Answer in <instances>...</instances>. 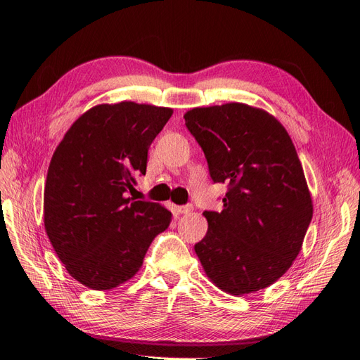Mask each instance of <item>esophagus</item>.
Returning <instances> with one entry per match:
<instances>
[{
  "instance_id": "1",
  "label": "esophagus",
  "mask_w": 360,
  "mask_h": 360,
  "mask_svg": "<svg viewBox=\"0 0 360 360\" xmlns=\"http://www.w3.org/2000/svg\"><path fill=\"white\" fill-rule=\"evenodd\" d=\"M193 211V205H182V207H178L179 214H190Z\"/></svg>"
}]
</instances>
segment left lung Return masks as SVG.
<instances>
[{"instance_id": "1", "label": "left lung", "mask_w": 360, "mask_h": 360, "mask_svg": "<svg viewBox=\"0 0 360 360\" xmlns=\"http://www.w3.org/2000/svg\"><path fill=\"white\" fill-rule=\"evenodd\" d=\"M186 125L214 182H228L223 211H205L194 245L210 281L244 295L274 283L300 253L314 205L302 162L282 123L243 102L188 110Z\"/></svg>"}]
</instances>
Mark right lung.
<instances>
[{"instance_id":"1","label":"right lung","mask_w":360,"mask_h":360,"mask_svg":"<svg viewBox=\"0 0 360 360\" xmlns=\"http://www.w3.org/2000/svg\"><path fill=\"white\" fill-rule=\"evenodd\" d=\"M173 110L122 101L83 112L51 158L44 223L68 273L90 290L125 283L141 269L152 240L169 228L172 212L134 200L148 149Z\"/></svg>"}]
</instances>
